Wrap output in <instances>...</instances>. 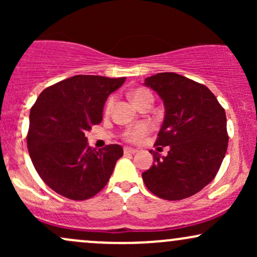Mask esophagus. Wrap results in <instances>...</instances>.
<instances>
[{"label": "esophagus", "instance_id": "obj_1", "mask_svg": "<svg viewBox=\"0 0 257 257\" xmlns=\"http://www.w3.org/2000/svg\"><path fill=\"white\" fill-rule=\"evenodd\" d=\"M137 152H138L137 149H132V147H124L125 155H134V153H137Z\"/></svg>", "mask_w": 257, "mask_h": 257}]
</instances>
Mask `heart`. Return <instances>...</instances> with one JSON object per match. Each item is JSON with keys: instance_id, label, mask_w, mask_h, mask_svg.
Listing matches in <instances>:
<instances>
[{"instance_id": "1", "label": "heart", "mask_w": 257, "mask_h": 257, "mask_svg": "<svg viewBox=\"0 0 257 257\" xmlns=\"http://www.w3.org/2000/svg\"><path fill=\"white\" fill-rule=\"evenodd\" d=\"M129 95H131V99L137 106L140 104V102H143L145 99L152 98L151 94H150L149 91L145 89H135V90H133ZM111 105H112V99L108 100L107 108H110ZM147 131H149L147 125L144 124V123H141V124H138L135 126H132V128L126 129V131L124 132V134H123V137H124L125 140H128V141H138L139 139L146 134Z\"/></svg>"}]
</instances>
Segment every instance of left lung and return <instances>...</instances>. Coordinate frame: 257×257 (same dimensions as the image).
Returning a JSON list of instances; mask_svg holds the SVG:
<instances>
[{"label": "left lung", "instance_id": "8db88e82", "mask_svg": "<svg viewBox=\"0 0 257 257\" xmlns=\"http://www.w3.org/2000/svg\"><path fill=\"white\" fill-rule=\"evenodd\" d=\"M144 84L164 104L156 145L169 146V151L162 157L151 151L155 163L143 173V180L159 198H187L213 181L225 158V110L205 85L178 73H157Z\"/></svg>", "mask_w": 257, "mask_h": 257}]
</instances>
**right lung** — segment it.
Wrapping results in <instances>:
<instances>
[{"label":"right lung","instance_id":"obj_1","mask_svg":"<svg viewBox=\"0 0 257 257\" xmlns=\"http://www.w3.org/2000/svg\"><path fill=\"white\" fill-rule=\"evenodd\" d=\"M125 77L77 75L46 88L30 111L28 149L35 169L53 191L73 200L95 196L105 187L119 145L88 146L85 132L102 119L108 95Z\"/></svg>","mask_w":257,"mask_h":257}]
</instances>
